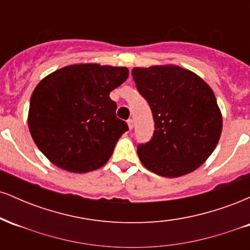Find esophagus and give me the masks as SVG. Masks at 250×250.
<instances>
[{"label":"esophagus","instance_id":"obj_1","mask_svg":"<svg viewBox=\"0 0 250 250\" xmlns=\"http://www.w3.org/2000/svg\"><path fill=\"white\" fill-rule=\"evenodd\" d=\"M127 123H128L129 129H130V130H131V129H133V127H134V121H133V120H131V119H129L128 121H127Z\"/></svg>","mask_w":250,"mask_h":250}]
</instances>
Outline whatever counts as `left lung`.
Here are the masks:
<instances>
[{
  "instance_id": "left-lung-1",
  "label": "left lung",
  "mask_w": 250,
  "mask_h": 250,
  "mask_svg": "<svg viewBox=\"0 0 250 250\" xmlns=\"http://www.w3.org/2000/svg\"><path fill=\"white\" fill-rule=\"evenodd\" d=\"M131 75L155 122L153 139L137 147L142 165L163 177L194 171L207 161L222 133L213 89L193 71L175 64L135 67Z\"/></svg>"
}]
</instances>
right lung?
<instances>
[{"label":"right lung","mask_w":250,"mask_h":250,"mask_svg":"<svg viewBox=\"0 0 250 250\" xmlns=\"http://www.w3.org/2000/svg\"><path fill=\"white\" fill-rule=\"evenodd\" d=\"M125 67L77 63L40 81L31 94L28 127L37 148L70 173L96 170L108 162L128 130L116 117L111 90L128 79Z\"/></svg>","instance_id":"obj_1"}]
</instances>
